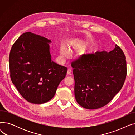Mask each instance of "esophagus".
Listing matches in <instances>:
<instances>
[{
    "mask_svg": "<svg viewBox=\"0 0 135 135\" xmlns=\"http://www.w3.org/2000/svg\"><path fill=\"white\" fill-rule=\"evenodd\" d=\"M71 72H72V70H71V69H70V68H68V70H67V74H70V73H71Z\"/></svg>",
    "mask_w": 135,
    "mask_h": 135,
    "instance_id": "obj_1",
    "label": "esophagus"
}]
</instances>
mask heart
Here are the masks:
<instances>
[{
	"instance_id": "obj_1",
	"label": "heart",
	"mask_w": 135,
	"mask_h": 135,
	"mask_svg": "<svg viewBox=\"0 0 135 135\" xmlns=\"http://www.w3.org/2000/svg\"><path fill=\"white\" fill-rule=\"evenodd\" d=\"M72 46L73 49H75L78 46V44H74ZM60 54L62 57L68 58L70 54V49L66 45H61L60 47Z\"/></svg>"
}]
</instances>
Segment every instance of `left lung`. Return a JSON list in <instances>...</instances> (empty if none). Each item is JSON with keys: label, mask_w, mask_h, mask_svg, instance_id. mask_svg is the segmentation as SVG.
Wrapping results in <instances>:
<instances>
[{"label": "left lung", "mask_w": 135, "mask_h": 135, "mask_svg": "<svg viewBox=\"0 0 135 135\" xmlns=\"http://www.w3.org/2000/svg\"><path fill=\"white\" fill-rule=\"evenodd\" d=\"M74 95L84 108L95 109L108 104L122 89L126 76V62L117 45L112 51L84 55L72 63Z\"/></svg>", "instance_id": "obj_1"}]
</instances>
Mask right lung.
Wrapping results in <instances>:
<instances>
[{
    "mask_svg": "<svg viewBox=\"0 0 135 135\" xmlns=\"http://www.w3.org/2000/svg\"><path fill=\"white\" fill-rule=\"evenodd\" d=\"M51 41L30 32L22 34L11 47V81L26 100L42 104L53 98L67 68L51 60Z\"/></svg>",
    "mask_w": 135,
    "mask_h": 135,
    "instance_id": "obj_1",
    "label": "right lung"
}]
</instances>
